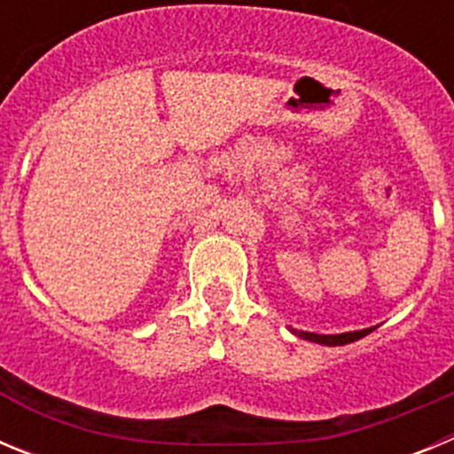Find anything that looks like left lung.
Masks as SVG:
<instances>
[{
	"label": "left lung",
	"instance_id": "8db88e82",
	"mask_svg": "<svg viewBox=\"0 0 454 454\" xmlns=\"http://www.w3.org/2000/svg\"><path fill=\"white\" fill-rule=\"evenodd\" d=\"M294 335H299L301 340H310V342H317V344H326V347H340V344H348V342H356V340L364 338L373 328H363V331H351V333H340V335H319V333H306V331H294L290 328Z\"/></svg>",
	"mask_w": 454,
	"mask_h": 454
}]
</instances>
